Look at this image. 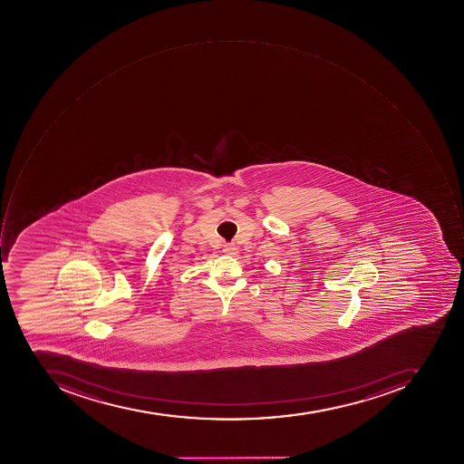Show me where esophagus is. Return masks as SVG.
I'll use <instances>...</instances> for the list:
<instances>
[{
    "instance_id": "esophagus-1",
    "label": "esophagus",
    "mask_w": 464,
    "mask_h": 464,
    "mask_svg": "<svg viewBox=\"0 0 464 464\" xmlns=\"http://www.w3.org/2000/svg\"><path fill=\"white\" fill-rule=\"evenodd\" d=\"M237 251H238V248L234 244H226L223 248V253L227 254V256H236Z\"/></svg>"
}]
</instances>
